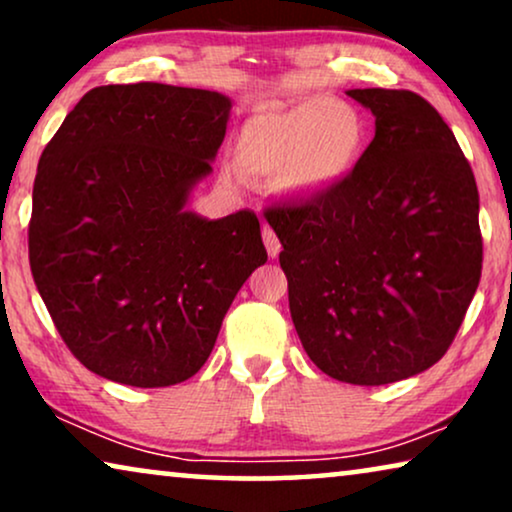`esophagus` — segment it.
<instances>
[{
	"label": "esophagus",
	"mask_w": 512,
	"mask_h": 512,
	"mask_svg": "<svg viewBox=\"0 0 512 512\" xmlns=\"http://www.w3.org/2000/svg\"><path fill=\"white\" fill-rule=\"evenodd\" d=\"M263 242H265V249H268V254L272 258H277L279 251H282V244H279L275 230H272L270 226L263 228Z\"/></svg>",
	"instance_id": "1"
}]
</instances>
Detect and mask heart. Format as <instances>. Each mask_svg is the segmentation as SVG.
<instances>
[{
	"instance_id": "1",
	"label": "heart",
	"mask_w": 512,
	"mask_h": 512,
	"mask_svg": "<svg viewBox=\"0 0 512 512\" xmlns=\"http://www.w3.org/2000/svg\"><path fill=\"white\" fill-rule=\"evenodd\" d=\"M366 125L352 104L317 95L265 104L242 125L237 158L247 172L282 177L296 193L338 184L359 160Z\"/></svg>"
}]
</instances>
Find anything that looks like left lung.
Returning <instances> with one entry per match:
<instances>
[{
  "instance_id": "1",
  "label": "left lung",
  "mask_w": 512,
  "mask_h": 512,
  "mask_svg": "<svg viewBox=\"0 0 512 512\" xmlns=\"http://www.w3.org/2000/svg\"><path fill=\"white\" fill-rule=\"evenodd\" d=\"M375 137L307 202L265 207L314 366L380 387L450 349L482 272L478 186L443 116L412 90L356 88Z\"/></svg>"
}]
</instances>
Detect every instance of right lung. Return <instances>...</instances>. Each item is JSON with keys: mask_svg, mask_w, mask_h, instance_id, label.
Instances as JSON below:
<instances>
[{"mask_svg": "<svg viewBox=\"0 0 512 512\" xmlns=\"http://www.w3.org/2000/svg\"><path fill=\"white\" fill-rule=\"evenodd\" d=\"M230 100L128 83L88 90L39 158L30 268L60 338L95 375L170 387L205 366L230 303L268 261L251 209L184 205L212 172Z\"/></svg>", "mask_w": 512, "mask_h": 512, "instance_id": "add662e5", "label": "right lung"}]
</instances>
